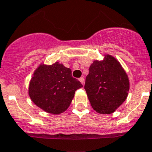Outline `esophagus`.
<instances>
[{"mask_svg":"<svg viewBox=\"0 0 152 152\" xmlns=\"http://www.w3.org/2000/svg\"><path fill=\"white\" fill-rule=\"evenodd\" d=\"M79 81H81V83L82 84V85H84V83H85V79H84L83 77H80V78H79Z\"/></svg>","mask_w":152,"mask_h":152,"instance_id":"obj_1","label":"esophagus"}]
</instances>
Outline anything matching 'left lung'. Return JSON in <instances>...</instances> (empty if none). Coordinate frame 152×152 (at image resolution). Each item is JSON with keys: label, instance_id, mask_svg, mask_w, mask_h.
Here are the masks:
<instances>
[{"label": "left lung", "instance_id": "obj_1", "mask_svg": "<svg viewBox=\"0 0 152 152\" xmlns=\"http://www.w3.org/2000/svg\"><path fill=\"white\" fill-rule=\"evenodd\" d=\"M129 80L120 63L110 55L95 61L85 79V89L91 107L97 113L110 114L126 100Z\"/></svg>", "mask_w": 152, "mask_h": 152}]
</instances>
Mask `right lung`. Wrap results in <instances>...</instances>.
<instances>
[{
  "label": "right lung",
  "instance_id": "1",
  "mask_svg": "<svg viewBox=\"0 0 152 152\" xmlns=\"http://www.w3.org/2000/svg\"><path fill=\"white\" fill-rule=\"evenodd\" d=\"M82 87L72 77L71 70L58 62L40 65L34 72L28 94L36 106L50 113L60 114L67 110L75 96V91Z\"/></svg>",
  "mask_w": 152,
  "mask_h": 152
}]
</instances>
